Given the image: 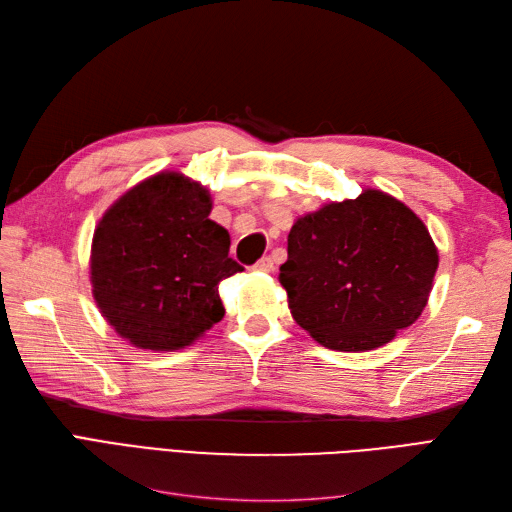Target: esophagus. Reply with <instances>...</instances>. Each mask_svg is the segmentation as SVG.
Wrapping results in <instances>:
<instances>
[{
	"label": "esophagus",
	"mask_w": 512,
	"mask_h": 512,
	"mask_svg": "<svg viewBox=\"0 0 512 512\" xmlns=\"http://www.w3.org/2000/svg\"><path fill=\"white\" fill-rule=\"evenodd\" d=\"M254 271H260V273H271L273 271V260L269 256L260 258L256 265H254Z\"/></svg>",
	"instance_id": "esophagus-1"
}]
</instances>
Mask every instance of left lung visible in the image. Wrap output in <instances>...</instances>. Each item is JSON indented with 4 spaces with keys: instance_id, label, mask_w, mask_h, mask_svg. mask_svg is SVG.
<instances>
[{
    "instance_id": "1",
    "label": "left lung",
    "mask_w": 512,
    "mask_h": 512,
    "mask_svg": "<svg viewBox=\"0 0 512 512\" xmlns=\"http://www.w3.org/2000/svg\"><path fill=\"white\" fill-rule=\"evenodd\" d=\"M438 262L425 222L367 188L294 220L280 284L294 322L320 346L367 352L423 314Z\"/></svg>"
}]
</instances>
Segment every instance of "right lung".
I'll return each mask as SVG.
<instances>
[{"mask_svg": "<svg viewBox=\"0 0 512 512\" xmlns=\"http://www.w3.org/2000/svg\"><path fill=\"white\" fill-rule=\"evenodd\" d=\"M203 183L177 170L138 181L104 211L89 254L91 294L128 344L151 352L192 346L224 318L220 282L243 271L213 222Z\"/></svg>", "mask_w": 512, "mask_h": 512, "instance_id": "right-lung-1", "label": "right lung"}]
</instances>
